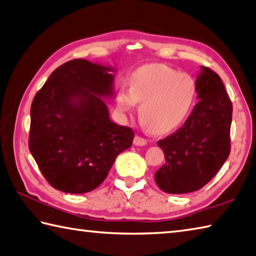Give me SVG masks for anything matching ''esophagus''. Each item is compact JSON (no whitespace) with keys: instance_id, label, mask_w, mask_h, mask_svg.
Here are the masks:
<instances>
[{"instance_id":"1","label":"esophagus","mask_w":256,"mask_h":256,"mask_svg":"<svg viewBox=\"0 0 256 256\" xmlns=\"http://www.w3.org/2000/svg\"><path fill=\"white\" fill-rule=\"evenodd\" d=\"M146 144H147V140L142 137L136 136L134 138V144H136V146H144Z\"/></svg>"}]
</instances>
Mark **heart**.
<instances>
[{
    "mask_svg": "<svg viewBox=\"0 0 256 256\" xmlns=\"http://www.w3.org/2000/svg\"><path fill=\"white\" fill-rule=\"evenodd\" d=\"M197 98L195 80L164 64H148L132 72L129 90L117 92V107L132 112L140 102L139 118L144 128L166 134L184 124Z\"/></svg>",
    "mask_w": 256,
    "mask_h": 256,
    "instance_id": "b5f03b06",
    "label": "heart"
}]
</instances>
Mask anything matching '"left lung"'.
<instances>
[{"mask_svg": "<svg viewBox=\"0 0 256 256\" xmlns=\"http://www.w3.org/2000/svg\"><path fill=\"white\" fill-rule=\"evenodd\" d=\"M196 86L200 101L184 126L157 142L166 162L155 172V180L168 194L200 190L230 155L233 107L222 79L202 66Z\"/></svg>", "mask_w": 256, "mask_h": 256, "instance_id": "8db88e82", "label": "left lung"}]
</instances>
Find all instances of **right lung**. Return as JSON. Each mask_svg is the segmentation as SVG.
Segmentation results:
<instances>
[{
    "mask_svg": "<svg viewBox=\"0 0 256 256\" xmlns=\"http://www.w3.org/2000/svg\"><path fill=\"white\" fill-rule=\"evenodd\" d=\"M112 72V66L84 59L68 61L32 101L28 148L58 190H94L119 154L132 147V129L112 122L104 101L114 97Z\"/></svg>",
    "mask_w": 256,
    "mask_h": 256,
    "instance_id": "1",
    "label": "right lung"
}]
</instances>
